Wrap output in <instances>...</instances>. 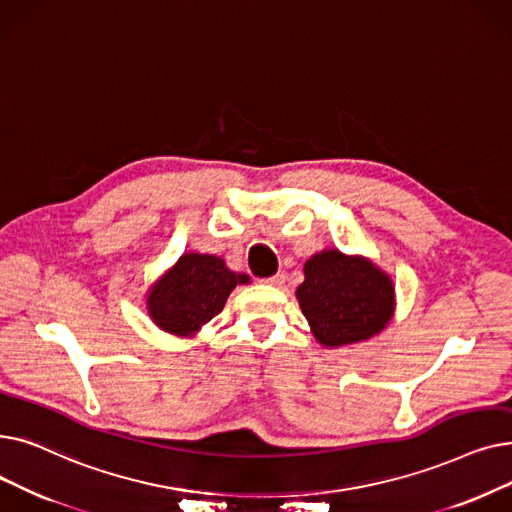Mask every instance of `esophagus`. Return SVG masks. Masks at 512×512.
Segmentation results:
<instances>
[{
    "mask_svg": "<svg viewBox=\"0 0 512 512\" xmlns=\"http://www.w3.org/2000/svg\"><path fill=\"white\" fill-rule=\"evenodd\" d=\"M284 280H286V274H284V272H278V274H274V276H270V278H263L265 284H272V286H282Z\"/></svg>",
    "mask_w": 512,
    "mask_h": 512,
    "instance_id": "1",
    "label": "esophagus"
}]
</instances>
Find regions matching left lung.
<instances>
[{
  "instance_id": "8db88e82",
  "label": "left lung",
  "mask_w": 512,
  "mask_h": 512,
  "mask_svg": "<svg viewBox=\"0 0 512 512\" xmlns=\"http://www.w3.org/2000/svg\"><path fill=\"white\" fill-rule=\"evenodd\" d=\"M303 272L297 299L320 345L366 341L393 318V280L370 259L326 249L309 257Z\"/></svg>"
}]
</instances>
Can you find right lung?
<instances>
[{
	"instance_id": "right-lung-1",
	"label": "right lung",
	"mask_w": 512,
	"mask_h": 512,
	"mask_svg": "<svg viewBox=\"0 0 512 512\" xmlns=\"http://www.w3.org/2000/svg\"><path fill=\"white\" fill-rule=\"evenodd\" d=\"M247 274L228 270L215 255L186 253L150 286L148 316L161 330L190 337L224 309L236 284H249Z\"/></svg>"
}]
</instances>
